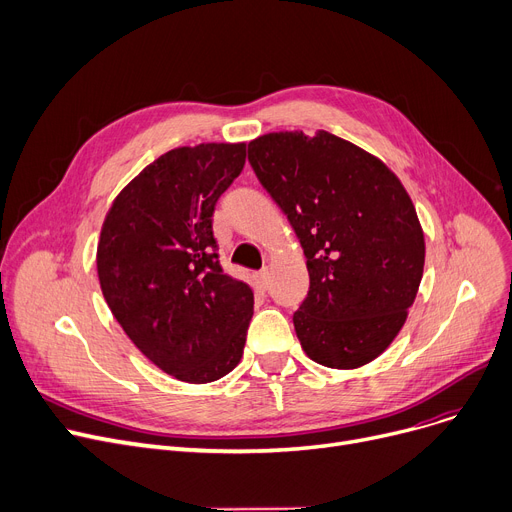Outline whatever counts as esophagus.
I'll return each instance as SVG.
<instances>
[{
	"mask_svg": "<svg viewBox=\"0 0 512 512\" xmlns=\"http://www.w3.org/2000/svg\"><path fill=\"white\" fill-rule=\"evenodd\" d=\"M258 279H260V285H262L264 289L271 285V271H269V266H262L260 273H258Z\"/></svg>",
	"mask_w": 512,
	"mask_h": 512,
	"instance_id": "1",
	"label": "esophagus"
}]
</instances>
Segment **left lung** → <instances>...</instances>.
Masks as SVG:
<instances>
[{"instance_id":"8db88e82","label":"left lung","mask_w":512,"mask_h":512,"mask_svg":"<svg viewBox=\"0 0 512 512\" xmlns=\"http://www.w3.org/2000/svg\"><path fill=\"white\" fill-rule=\"evenodd\" d=\"M248 154L304 248L310 289L294 327L306 356L329 369L375 360L406 323L423 277L425 237L404 185L327 131L266 133Z\"/></svg>"}]
</instances>
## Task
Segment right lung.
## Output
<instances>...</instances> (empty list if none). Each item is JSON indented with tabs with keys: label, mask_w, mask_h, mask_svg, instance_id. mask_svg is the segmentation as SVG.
<instances>
[{
	"label": "right lung",
	"mask_w": 512,
	"mask_h": 512,
	"mask_svg": "<svg viewBox=\"0 0 512 512\" xmlns=\"http://www.w3.org/2000/svg\"><path fill=\"white\" fill-rule=\"evenodd\" d=\"M246 164V143L175 148L112 202L97 277L118 325L158 369L187 383L231 373L246 346L252 287L225 275L212 214Z\"/></svg>",
	"instance_id": "add662e5"
}]
</instances>
